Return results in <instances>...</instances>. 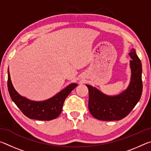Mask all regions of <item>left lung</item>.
Returning <instances> with one entry per match:
<instances>
[{
	"mask_svg": "<svg viewBox=\"0 0 151 151\" xmlns=\"http://www.w3.org/2000/svg\"><path fill=\"white\" fill-rule=\"evenodd\" d=\"M130 66L131 78L126 90L116 96H108L95 87L88 88V109L94 118L101 121H119L127 116L139 101L142 92V64L132 48Z\"/></svg>",
	"mask_w": 151,
	"mask_h": 151,
	"instance_id": "8db88e82",
	"label": "left lung"
}]
</instances>
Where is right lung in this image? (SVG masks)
<instances>
[{
    "label": "right lung",
    "instance_id": "add662e5",
    "mask_svg": "<svg viewBox=\"0 0 151 151\" xmlns=\"http://www.w3.org/2000/svg\"><path fill=\"white\" fill-rule=\"evenodd\" d=\"M8 90L12 101L16 104L25 116L30 119L39 121H50L60 115L63 103L66 97L77 84L72 83L49 99L43 101H33L20 96L12 86L8 69Z\"/></svg>",
    "mask_w": 151,
    "mask_h": 151
}]
</instances>
